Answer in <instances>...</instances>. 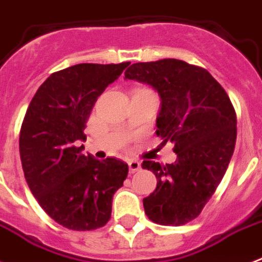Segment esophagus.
Instances as JSON below:
<instances>
[{
  "mask_svg": "<svg viewBox=\"0 0 262 262\" xmlns=\"http://www.w3.org/2000/svg\"><path fill=\"white\" fill-rule=\"evenodd\" d=\"M127 164H129V171L133 174V172L139 171L140 168H141V163H140L139 160L136 159H130L129 162H127Z\"/></svg>",
  "mask_w": 262,
  "mask_h": 262,
  "instance_id": "1",
  "label": "esophagus"
}]
</instances>
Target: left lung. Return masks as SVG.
I'll return each mask as SVG.
<instances>
[{
  "label": "left lung",
  "mask_w": 262,
  "mask_h": 262,
  "mask_svg": "<svg viewBox=\"0 0 262 262\" xmlns=\"http://www.w3.org/2000/svg\"><path fill=\"white\" fill-rule=\"evenodd\" d=\"M125 79L155 88L162 99L156 135L174 144L177 160H144L158 183L143 200L148 219L182 226L201 213L223 179L236 140V114L224 88L204 68L181 59L137 62Z\"/></svg>",
  "instance_id": "obj_1"
}]
</instances>
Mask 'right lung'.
Wrapping results in <instances>:
<instances>
[{"label": "right lung", "instance_id": "obj_1", "mask_svg": "<svg viewBox=\"0 0 262 262\" xmlns=\"http://www.w3.org/2000/svg\"><path fill=\"white\" fill-rule=\"evenodd\" d=\"M129 63H79L54 72L23 119L18 147L28 187L51 219L73 231L110 220L113 195L129 172L121 160L100 162L79 147L98 96Z\"/></svg>", "mask_w": 262, "mask_h": 262}]
</instances>
